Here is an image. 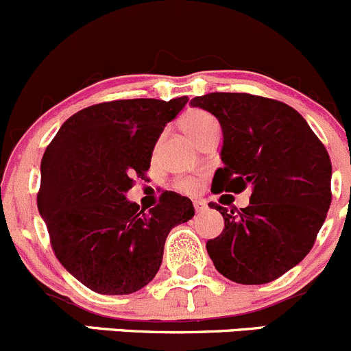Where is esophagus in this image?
I'll return each mask as SVG.
<instances>
[{"mask_svg": "<svg viewBox=\"0 0 351 351\" xmlns=\"http://www.w3.org/2000/svg\"><path fill=\"white\" fill-rule=\"evenodd\" d=\"M193 207H195L197 213H202V210L207 209V206H206V202H204V200H195V202H193Z\"/></svg>", "mask_w": 351, "mask_h": 351, "instance_id": "1", "label": "esophagus"}]
</instances>
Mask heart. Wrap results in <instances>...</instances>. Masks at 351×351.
I'll list each match as a JSON object with an SVG mask.
<instances>
[{
	"instance_id": "obj_1",
	"label": "heart",
	"mask_w": 351,
	"mask_h": 351,
	"mask_svg": "<svg viewBox=\"0 0 351 351\" xmlns=\"http://www.w3.org/2000/svg\"><path fill=\"white\" fill-rule=\"evenodd\" d=\"M183 128L189 134V137L192 138L193 142L199 141L202 135L209 134L210 130H216L219 128L217 125V120L210 113L204 110H190L189 113L183 117ZM176 189L182 190L185 193H193L199 190V182L193 178H185L176 182Z\"/></svg>"
}]
</instances>
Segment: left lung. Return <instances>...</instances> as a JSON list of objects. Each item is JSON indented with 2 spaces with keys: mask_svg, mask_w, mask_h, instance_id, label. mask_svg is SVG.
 Masks as SVG:
<instances>
[{
  "mask_svg": "<svg viewBox=\"0 0 351 351\" xmlns=\"http://www.w3.org/2000/svg\"><path fill=\"white\" fill-rule=\"evenodd\" d=\"M223 128V168L210 192L240 193L250 204L228 210L224 230L206 243L214 266L240 285H264L295 267L314 247L331 206V159L305 118L288 104L245 93L192 99Z\"/></svg>",
  "mask_w": 351,
  "mask_h": 351,
  "instance_id": "obj_1",
  "label": "left lung"
}]
</instances>
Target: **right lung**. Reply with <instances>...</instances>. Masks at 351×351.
Listing matches in <instances>:
<instances>
[{
  "mask_svg": "<svg viewBox=\"0 0 351 351\" xmlns=\"http://www.w3.org/2000/svg\"><path fill=\"white\" fill-rule=\"evenodd\" d=\"M189 97L120 99L68 118L40 161L37 207L61 266L101 295H130L159 271L171 228L192 219L189 197L165 192L151 210L128 202L166 123Z\"/></svg>",
  "mask_w": 351,
  "mask_h": 351,
  "instance_id": "right-lung-1",
  "label": "right lung"
}]
</instances>
